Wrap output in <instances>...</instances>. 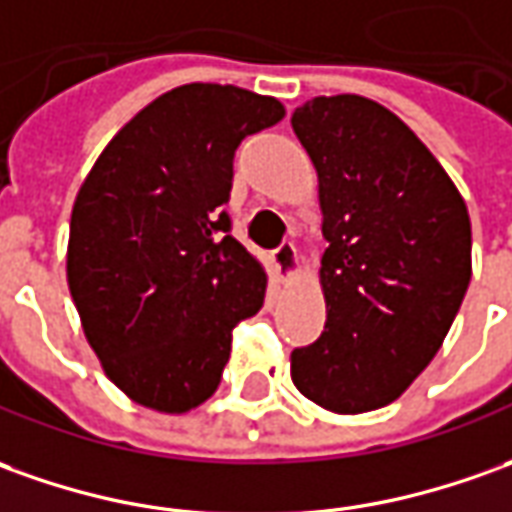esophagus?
<instances>
[{"label":"esophagus","mask_w":512,"mask_h":512,"mask_svg":"<svg viewBox=\"0 0 512 512\" xmlns=\"http://www.w3.org/2000/svg\"><path fill=\"white\" fill-rule=\"evenodd\" d=\"M273 264H276V273L281 278H290L295 273V264H298V256H295V245L292 242H281L276 250H273Z\"/></svg>","instance_id":"obj_1"}]
</instances>
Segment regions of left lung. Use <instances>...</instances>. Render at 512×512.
<instances>
[{"mask_svg":"<svg viewBox=\"0 0 512 512\" xmlns=\"http://www.w3.org/2000/svg\"><path fill=\"white\" fill-rule=\"evenodd\" d=\"M292 130L320 183L326 326L292 382L340 415L396 401L438 354L471 281V220L438 158L384 105L315 97Z\"/></svg>","mask_w":512,"mask_h":512,"instance_id":"1","label":"left lung"}]
</instances>
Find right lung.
<instances>
[{
  "instance_id": "1",
  "label": "right lung",
  "mask_w": 512,
  "mask_h": 512,
  "mask_svg": "<svg viewBox=\"0 0 512 512\" xmlns=\"http://www.w3.org/2000/svg\"><path fill=\"white\" fill-rule=\"evenodd\" d=\"M281 116V102L248 88H172L116 133L77 192L74 306L108 379L150 410L203 404L234 326L262 309L267 276L222 206L236 147Z\"/></svg>"
}]
</instances>
